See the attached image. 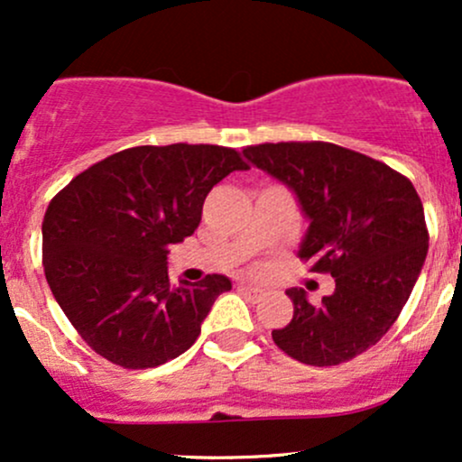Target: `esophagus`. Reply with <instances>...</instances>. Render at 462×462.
<instances>
[{"mask_svg": "<svg viewBox=\"0 0 462 462\" xmlns=\"http://www.w3.org/2000/svg\"><path fill=\"white\" fill-rule=\"evenodd\" d=\"M241 291H243V293H247L249 298H261V295H264V289H263V286L247 284V282H241Z\"/></svg>", "mask_w": 462, "mask_h": 462, "instance_id": "esophagus-1", "label": "esophagus"}]
</instances>
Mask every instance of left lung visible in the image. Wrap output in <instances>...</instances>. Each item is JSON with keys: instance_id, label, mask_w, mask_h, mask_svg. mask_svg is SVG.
I'll return each instance as SVG.
<instances>
[{"instance_id": "1", "label": "left lung", "mask_w": 462, "mask_h": 462, "mask_svg": "<svg viewBox=\"0 0 462 462\" xmlns=\"http://www.w3.org/2000/svg\"><path fill=\"white\" fill-rule=\"evenodd\" d=\"M243 156L293 190L309 219L298 256L337 284L317 306L304 289L286 291L293 319L272 332L275 346L315 367L367 352L395 323L426 261V219L411 180L321 141L263 143Z\"/></svg>"}]
</instances>
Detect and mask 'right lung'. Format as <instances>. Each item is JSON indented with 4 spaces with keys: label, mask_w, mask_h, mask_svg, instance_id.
Here are the masks:
<instances>
[{
    "label": "right lung",
    "mask_w": 462,
    "mask_h": 462,
    "mask_svg": "<svg viewBox=\"0 0 462 462\" xmlns=\"http://www.w3.org/2000/svg\"><path fill=\"white\" fill-rule=\"evenodd\" d=\"M245 169L230 147L141 145L88 167L51 199L43 219L47 284L99 356L147 369L198 341L232 282L219 273L169 282L167 254L198 230L210 189Z\"/></svg>",
    "instance_id": "add662e5"
}]
</instances>
